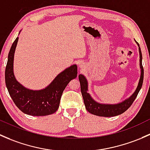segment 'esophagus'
<instances>
[{
  "mask_svg": "<svg viewBox=\"0 0 150 150\" xmlns=\"http://www.w3.org/2000/svg\"><path fill=\"white\" fill-rule=\"evenodd\" d=\"M79 67L81 68V69H83V64H79Z\"/></svg>",
  "mask_w": 150,
  "mask_h": 150,
  "instance_id": "1",
  "label": "esophagus"
}]
</instances>
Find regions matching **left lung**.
Returning <instances> with one entry per match:
<instances>
[{
    "instance_id": "8db88e82",
    "label": "left lung",
    "mask_w": 150,
    "mask_h": 150,
    "mask_svg": "<svg viewBox=\"0 0 150 150\" xmlns=\"http://www.w3.org/2000/svg\"><path fill=\"white\" fill-rule=\"evenodd\" d=\"M138 44V42H137ZM139 64L140 69H141V76H140L138 86L137 89L134 94L129 98L126 99V100L123 101L122 103H118L115 105H108V104H100L97 103L96 101L91 98L90 95L87 93L88 90V84L87 81L84 75H79V79L80 81V85H81V92L82 95L83 100H84V105L86 110L93 115H98V116L103 117H112L115 115H121L127 110L130 108L132 103L137 98V95L139 92L143 84V79H144V69L142 66V55L141 49H140L139 45Z\"/></svg>"
}]
</instances>
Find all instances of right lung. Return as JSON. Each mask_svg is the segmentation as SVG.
I'll return each instance as SVG.
<instances>
[{"label":"right lung","instance_id":"obj_1","mask_svg":"<svg viewBox=\"0 0 150 150\" xmlns=\"http://www.w3.org/2000/svg\"><path fill=\"white\" fill-rule=\"evenodd\" d=\"M18 38L12 44L8 56L5 81L8 93L17 108L24 113L43 116L56 112L61 95L69 81L77 76V66L73 65L65 69L47 87L41 90L27 89L16 81L13 74V56Z\"/></svg>","mask_w":150,"mask_h":150}]
</instances>
